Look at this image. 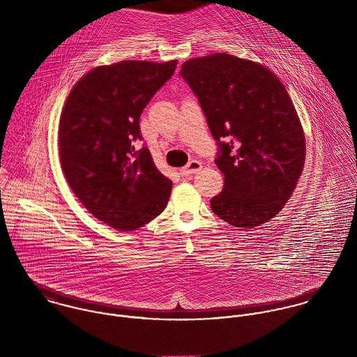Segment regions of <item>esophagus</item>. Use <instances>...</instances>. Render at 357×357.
Masks as SVG:
<instances>
[{
  "instance_id": "esophagus-1",
  "label": "esophagus",
  "mask_w": 357,
  "mask_h": 357,
  "mask_svg": "<svg viewBox=\"0 0 357 357\" xmlns=\"http://www.w3.org/2000/svg\"><path fill=\"white\" fill-rule=\"evenodd\" d=\"M202 169V163L197 159L188 162L183 169H180V174L181 176H190V174H194L197 172H199Z\"/></svg>"
}]
</instances>
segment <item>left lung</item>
Masks as SVG:
<instances>
[{
  "label": "left lung",
  "mask_w": 357,
  "mask_h": 357,
  "mask_svg": "<svg viewBox=\"0 0 357 357\" xmlns=\"http://www.w3.org/2000/svg\"><path fill=\"white\" fill-rule=\"evenodd\" d=\"M194 91L220 147L222 191L210 207L234 227L268 222L289 201L305 163V136L284 85L265 66L228 53L190 59Z\"/></svg>",
  "instance_id": "obj_1"
}]
</instances>
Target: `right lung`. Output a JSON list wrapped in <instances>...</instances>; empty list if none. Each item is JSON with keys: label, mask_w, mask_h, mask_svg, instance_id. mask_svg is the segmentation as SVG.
<instances>
[{"label": "right lung", "mask_w": 357, "mask_h": 357, "mask_svg": "<svg viewBox=\"0 0 357 357\" xmlns=\"http://www.w3.org/2000/svg\"><path fill=\"white\" fill-rule=\"evenodd\" d=\"M177 60H122L86 73L71 89L59 122L64 177L89 213L118 231H135L169 201L172 181L147 147L136 151L140 115L173 75Z\"/></svg>", "instance_id": "right-lung-1"}]
</instances>
